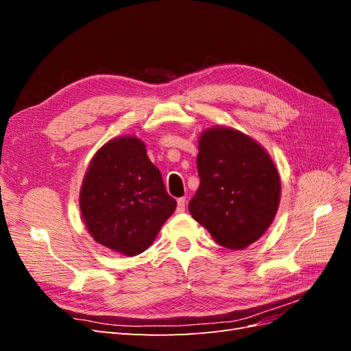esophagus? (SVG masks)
Returning <instances> with one entry per match:
<instances>
[{
	"mask_svg": "<svg viewBox=\"0 0 351 351\" xmlns=\"http://www.w3.org/2000/svg\"><path fill=\"white\" fill-rule=\"evenodd\" d=\"M186 209V197L177 199V212H184Z\"/></svg>",
	"mask_w": 351,
	"mask_h": 351,
	"instance_id": "1",
	"label": "esophagus"
}]
</instances>
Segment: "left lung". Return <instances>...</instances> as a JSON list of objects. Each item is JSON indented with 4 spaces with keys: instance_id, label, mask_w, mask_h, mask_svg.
I'll return each instance as SVG.
<instances>
[{
    "instance_id": "8db88e82",
    "label": "left lung",
    "mask_w": 351,
    "mask_h": 351,
    "mask_svg": "<svg viewBox=\"0 0 351 351\" xmlns=\"http://www.w3.org/2000/svg\"><path fill=\"white\" fill-rule=\"evenodd\" d=\"M200 184L189 212L219 246L246 249L277 215L281 199L278 169L253 137L226 125L199 136Z\"/></svg>"
}]
</instances>
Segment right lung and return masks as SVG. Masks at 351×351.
I'll list each match as a JSON object with an SVG mask.
<instances>
[{
	"instance_id": "add662e5",
	"label": "right lung",
	"mask_w": 351,
	"mask_h": 351,
	"mask_svg": "<svg viewBox=\"0 0 351 351\" xmlns=\"http://www.w3.org/2000/svg\"><path fill=\"white\" fill-rule=\"evenodd\" d=\"M79 205L92 239L124 256L151 246L177 202L136 136H119L99 147L83 177Z\"/></svg>"
}]
</instances>
